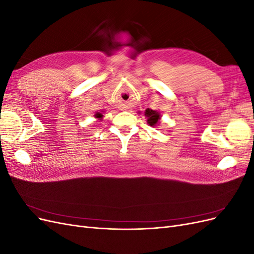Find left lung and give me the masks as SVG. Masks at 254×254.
<instances>
[{
	"label": "left lung",
	"mask_w": 254,
	"mask_h": 254,
	"mask_svg": "<svg viewBox=\"0 0 254 254\" xmlns=\"http://www.w3.org/2000/svg\"><path fill=\"white\" fill-rule=\"evenodd\" d=\"M144 115H145V118L147 119V124L149 126L156 127L159 125L160 120H161V114L159 111H155V110H151V109L147 108L145 110Z\"/></svg>",
	"instance_id": "left-lung-1"
}]
</instances>
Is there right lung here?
<instances>
[{
    "instance_id": "1",
    "label": "right lung",
    "mask_w": 254,
    "mask_h": 254,
    "mask_svg": "<svg viewBox=\"0 0 254 254\" xmlns=\"http://www.w3.org/2000/svg\"><path fill=\"white\" fill-rule=\"evenodd\" d=\"M103 112V111H102ZM94 117H95V119H97L98 121H102L103 120V113H101V112H96L95 114H94Z\"/></svg>"
}]
</instances>
